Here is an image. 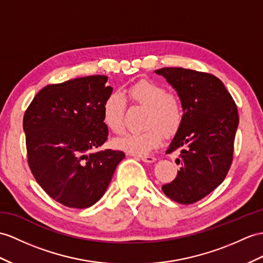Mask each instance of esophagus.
I'll return each mask as SVG.
<instances>
[{
	"label": "esophagus",
	"mask_w": 263,
	"mask_h": 263,
	"mask_svg": "<svg viewBox=\"0 0 263 263\" xmlns=\"http://www.w3.org/2000/svg\"><path fill=\"white\" fill-rule=\"evenodd\" d=\"M138 157L142 159L143 162H145V163H153V162L156 161V158L154 157V156H152V155H139Z\"/></svg>",
	"instance_id": "esophagus-1"
}]
</instances>
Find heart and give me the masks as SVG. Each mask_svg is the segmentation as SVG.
I'll list each match as a JSON object with an SVG mask.
<instances>
[{"label":"heart","instance_id":"b5f03b06","mask_svg":"<svg viewBox=\"0 0 263 263\" xmlns=\"http://www.w3.org/2000/svg\"><path fill=\"white\" fill-rule=\"evenodd\" d=\"M121 95L110 93L102 105V120L114 134H121L125 128L126 100L134 106L146 109L144 127L138 133H128L118 138L117 148L132 154H147L162 143L163 134L172 136L178 130L183 121L182 102L175 95L155 82L142 80L126 88Z\"/></svg>","mask_w":263,"mask_h":263}]
</instances>
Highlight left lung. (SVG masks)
<instances>
[{
	"instance_id": "1",
	"label": "left lung",
	"mask_w": 263,
	"mask_h": 263,
	"mask_svg": "<svg viewBox=\"0 0 263 263\" xmlns=\"http://www.w3.org/2000/svg\"><path fill=\"white\" fill-rule=\"evenodd\" d=\"M183 107V121L166 153L180 151L175 180L162 190L171 200L192 204L202 200L224 181L233 159L239 125L232 96L215 76L184 68H162Z\"/></svg>"
}]
</instances>
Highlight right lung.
Listing matches in <instances>:
<instances>
[{"label": "right lung", "instance_id": "right-lung-1", "mask_svg": "<svg viewBox=\"0 0 263 263\" xmlns=\"http://www.w3.org/2000/svg\"><path fill=\"white\" fill-rule=\"evenodd\" d=\"M107 76H88L36 93L23 117L28 163L36 182L68 208L97 203L109 185L120 151H91L107 140L102 105L112 92Z\"/></svg>", "mask_w": 263, "mask_h": 263}]
</instances>
